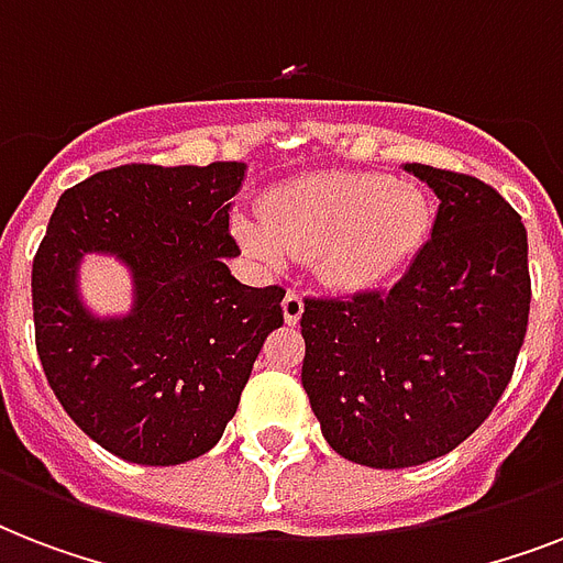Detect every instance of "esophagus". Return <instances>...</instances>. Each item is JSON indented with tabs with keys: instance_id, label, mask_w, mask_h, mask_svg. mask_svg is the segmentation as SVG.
I'll return each mask as SVG.
<instances>
[{
	"instance_id": "1",
	"label": "esophagus",
	"mask_w": 563,
	"mask_h": 563,
	"mask_svg": "<svg viewBox=\"0 0 563 563\" xmlns=\"http://www.w3.org/2000/svg\"><path fill=\"white\" fill-rule=\"evenodd\" d=\"M283 316H286V324H298L300 316H303V298H300L298 289L286 291V298H283Z\"/></svg>"
}]
</instances>
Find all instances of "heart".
Here are the masks:
<instances>
[{
    "mask_svg": "<svg viewBox=\"0 0 563 563\" xmlns=\"http://www.w3.org/2000/svg\"><path fill=\"white\" fill-rule=\"evenodd\" d=\"M429 230L432 207L418 187L330 172L268 195L265 224L242 221L239 236L268 263L321 254V274L333 286L376 289L420 254Z\"/></svg>",
    "mask_w": 563,
    "mask_h": 563,
    "instance_id": "heart-1",
    "label": "heart"
}]
</instances>
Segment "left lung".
<instances>
[{
    "instance_id": "left-lung-1",
    "label": "left lung",
    "mask_w": 563,
    "mask_h": 563,
    "mask_svg": "<svg viewBox=\"0 0 563 563\" xmlns=\"http://www.w3.org/2000/svg\"><path fill=\"white\" fill-rule=\"evenodd\" d=\"M441 198L432 239L391 289L303 298L300 383L327 444L397 471L485 423L529 324V242L517 210L462 172L409 163Z\"/></svg>"
}]
</instances>
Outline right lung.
I'll return each mask as SVG.
<instances>
[{"instance_id":"right-lung-1","label":"right lung","mask_w":563,"mask_h":563,"mask_svg":"<svg viewBox=\"0 0 563 563\" xmlns=\"http://www.w3.org/2000/svg\"><path fill=\"white\" fill-rule=\"evenodd\" d=\"M245 163H128L66 189L31 265L40 365L66 415L108 453L184 464L221 438L254 360L283 327V286L251 289L224 256L230 198ZM110 250L135 268L137 309L96 322L77 303L74 265Z\"/></svg>"}]
</instances>
